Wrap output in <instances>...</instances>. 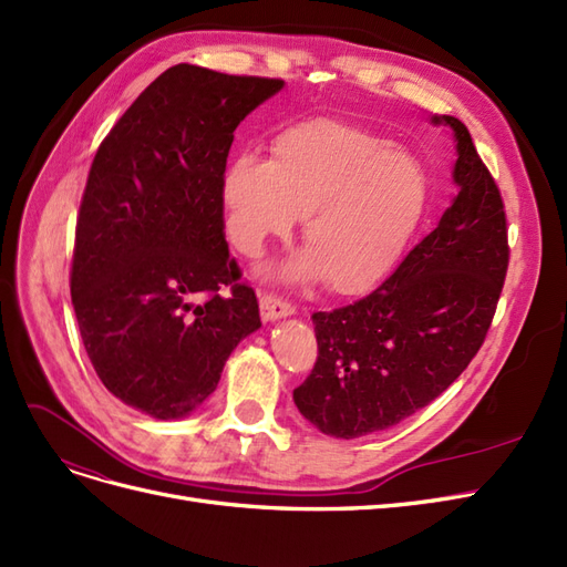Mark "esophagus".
<instances>
[{
    "mask_svg": "<svg viewBox=\"0 0 567 567\" xmlns=\"http://www.w3.org/2000/svg\"><path fill=\"white\" fill-rule=\"evenodd\" d=\"M259 306H261V318L266 322L278 320V318H287V316H291L297 310L289 301H285V299L276 297V295H261Z\"/></svg>",
    "mask_w": 567,
    "mask_h": 567,
    "instance_id": "1",
    "label": "esophagus"
}]
</instances>
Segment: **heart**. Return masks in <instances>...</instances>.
Returning <instances> with one entry per match:
<instances>
[{"label":"heart","mask_w":567,"mask_h":567,"mask_svg":"<svg viewBox=\"0 0 567 567\" xmlns=\"http://www.w3.org/2000/svg\"><path fill=\"white\" fill-rule=\"evenodd\" d=\"M276 157L237 155L224 174L226 230L245 257L285 237L303 216L295 280L324 278L351 295L372 287L405 249L426 205V174L410 153L364 126L316 117L289 126Z\"/></svg>","instance_id":"obj_1"}]
</instances>
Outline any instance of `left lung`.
Segmentation results:
<instances>
[{"label": "left lung", "instance_id": "8db88e82", "mask_svg": "<svg viewBox=\"0 0 567 567\" xmlns=\"http://www.w3.org/2000/svg\"><path fill=\"white\" fill-rule=\"evenodd\" d=\"M454 184L441 224L389 280L349 306L313 313L318 360L295 403L334 437L391 429L426 408L476 358L508 268L502 193L456 117Z\"/></svg>", "mask_w": 567, "mask_h": 567}]
</instances>
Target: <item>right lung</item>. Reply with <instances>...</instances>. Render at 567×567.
<instances>
[{
	"mask_svg": "<svg viewBox=\"0 0 567 567\" xmlns=\"http://www.w3.org/2000/svg\"><path fill=\"white\" fill-rule=\"evenodd\" d=\"M282 80L178 63L107 134L80 203L70 295L103 386L155 419L214 393L259 301L226 243L233 132Z\"/></svg>",
	"mask_w": 567,
	"mask_h": 567,
	"instance_id": "add662e5",
	"label": "right lung"
}]
</instances>
